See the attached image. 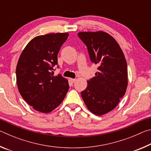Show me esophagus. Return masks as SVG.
<instances>
[{"label":"esophagus","mask_w":151,"mask_h":151,"mask_svg":"<svg viewBox=\"0 0 151 151\" xmlns=\"http://www.w3.org/2000/svg\"><path fill=\"white\" fill-rule=\"evenodd\" d=\"M69 81L71 82V83H74V82H75V81H76V79L75 78H69Z\"/></svg>","instance_id":"1"}]
</instances>
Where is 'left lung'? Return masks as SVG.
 Masks as SVG:
<instances>
[{
    "label": "left lung",
    "instance_id": "obj_1",
    "mask_svg": "<svg viewBox=\"0 0 151 151\" xmlns=\"http://www.w3.org/2000/svg\"><path fill=\"white\" fill-rule=\"evenodd\" d=\"M91 61L98 65L95 76L87 81L81 96L92 113L101 116L118 105L128 85L127 64L116 40L103 31L80 32Z\"/></svg>",
    "mask_w": 151,
    "mask_h": 151
}]
</instances>
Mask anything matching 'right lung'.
Instances as JSON below:
<instances>
[{"label": "right lung", "instance_id": "obj_1", "mask_svg": "<svg viewBox=\"0 0 151 151\" xmlns=\"http://www.w3.org/2000/svg\"><path fill=\"white\" fill-rule=\"evenodd\" d=\"M68 37V32L37 36L20 55L16 69L17 87L24 100L36 111L43 113L52 111L63 101L69 89L67 79L51 73Z\"/></svg>", "mask_w": 151, "mask_h": 151}]
</instances>
